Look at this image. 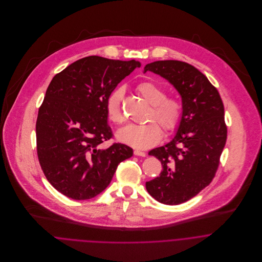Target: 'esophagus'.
I'll use <instances>...</instances> for the list:
<instances>
[{"label": "esophagus", "mask_w": 262, "mask_h": 262, "mask_svg": "<svg viewBox=\"0 0 262 262\" xmlns=\"http://www.w3.org/2000/svg\"><path fill=\"white\" fill-rule=\"evenodd\" d=\"M134 155L136 156H141V157H145L146 156V153L141 151V150H134Z\"/></svg>", "instance_id": "obj_1"}]
</instances>
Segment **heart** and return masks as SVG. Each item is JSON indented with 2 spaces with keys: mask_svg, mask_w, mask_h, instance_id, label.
Segmentation results:
<instances>
[{
  "mask_svg": "<svg viewBox=\"0 0 262 262\" xmlns=\"http://www.w3.org/2000/svg\"><path fill=\"white\" fill-rule=\"evenodd\" d=\"M138 93L151 105L146 117V124H129L117 132V139L137 149H146L157 144L162 137L159 124L167 133L174 131L181 124L183 118V106L179 100L165 97V91L151 81H143L137 85ZM123 88H117L109 95L106 101V112L108 118L115 124L124 122L122 101ZM157 122L155 123V122Z\"/></svg>",
  "mask_w": 262,
  "mask_h": 262,
  "instance_id": "heart-1",
  "label": "heart"
}]
</instances>
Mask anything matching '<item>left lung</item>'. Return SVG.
I'll list each match as a JSON object with an SVG mask.
<instances>
[{
  "label": "left lung",
  "mask_w": 262,
  "mask_h": 262,
  "mask_svg": "<svg viewBox=\"0 0 262 262\" xmlns=\"http://www.w3.org/2000/svg\"><path fill=\"white\" fill-rule=\"evenodd\" d=\"M146 72L171 83L183 104V118L171 141L148 153L163 169L146 183V189L161 204L180 205L209 186L216 174L227 139L224 105L207 76L187 62L158 60L146 64Z\"/></svg>",
  "instance_id": "obj_1"
}]
</instances>
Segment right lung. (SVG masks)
Here are the masks:
<instances>
[{"mask_svg":"<svg viewBox=\"0 0 262 262\" xmlns=\"http://www.w3.org/2000/svg\"><path fill=\"white\" fill-rule=\"evenodd\" d=\"M141 63L88 56L50 81L38 111L36 141L41 168L51 186L74 200H89L112 181L118 164L133 149L115 143L106 101L118 83Z\"/></svg>","mask_w":262,"mask_h":262,"instance_id":"right-lung-1","label":"right lung"}]
</instances>
